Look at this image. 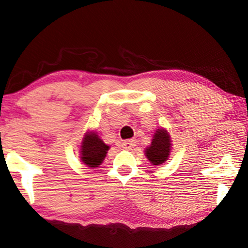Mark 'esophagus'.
<instances>
[{"mask_svg": "<svg viewBox=\"0 0 248 248\" xmlns=\"http://www.w3.org/2000/svg\"><path fill=\"white\" fill-rule=\"evenodd\" d=\"M121 146H122V148H124V150H131V148H134L135 146H136V141H135L134 140H124V141H122Z\"/></svg>", "mask_w": 248, "mask_h": 248, "instance_id": "obj_1", "label": "esophagus"}]
</instances>
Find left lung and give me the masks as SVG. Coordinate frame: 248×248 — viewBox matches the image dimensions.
I'll use <instances>...</instances> for the list:
<instances>
[{
    "label": "left lung",
    "mask_w": 248,
    "mask_h": 248,
    "mask_svg": "<svg viewBox=\"0 0 248 248\" xmlns=\"http://www.w3.org/2000/svg\"><path fill=\"white\" fill-rule=\"evenodd\" d=\"M171 151V137L163 128H160L153 135L152 144L145 150V155L153 166L166 162Z\"/></svg>",
    "instance_id": "1"
}]
</instances>
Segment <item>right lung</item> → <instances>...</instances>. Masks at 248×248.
<instances>
[{"label": "right lung", "mask_w": 248, "mask_h": 248, "mask_svg": "<svg viewBox=\"0 0 248 248\" xmlns=\"http://www.w3.org/2000/svg\"><path fill=\"white\" fill-rule=\"evenodd\" d=\"M108 147L95 131H88L82 138L80 160L90 168H97L107 156Z\"/></svg>", "instance_id": "right-lung-1"}]
</instances>
